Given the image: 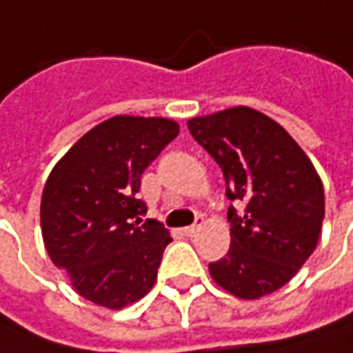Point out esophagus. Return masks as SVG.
<instances>
[{"mask_svg":"<svg viewBox=\"0 0 353 353\" xmlns=\"http://www.w3.org/2000/svg\"><path fill=\"white\" fill-rule=\"evenodd\" d=\"M201 226H203V216H197V221H195V225L185 226V228H183V234H185V236H193V234H195V232L199 230Z\"/></svg>","mask_w":353,"mask_h":353,"instance_id":"obj_1","label":"esophagus"}]
</instances>
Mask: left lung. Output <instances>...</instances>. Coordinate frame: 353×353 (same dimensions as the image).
Returning a JSON list of instances; mask_svg holds the SVG:
<instances>
[{"instance_id":"8db88e82","label":"left lung","mask_w":353,"mask_h":353,"mask_svg":"<svg viewBox=\"0 0 353 353\" xmlns=\"http://www.w3.org/2000/svg\"><path fill=\"white\" fill-rule=\"evenodd\" d=\"M191 137L221 165L230 248L209 263L219 285L240 299L274 293L316 248L324 189L314 165L285 128L250 107L189 119Z\"/></svg>"}]
</instances>
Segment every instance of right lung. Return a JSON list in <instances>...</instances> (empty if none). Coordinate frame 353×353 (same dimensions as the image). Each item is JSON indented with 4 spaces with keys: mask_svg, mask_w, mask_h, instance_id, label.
<instances>
[{
    "mask_svg": "<svg viewBox=\"0 0 353 353\" xmlns=\"http://www.w3.org/2000/svg\"><path fill=\"white\" fill-rule=\"evenodd\" d=\"M177 134L170 119L113 117L85 132L48 176L44 246L95 305L123 309L152 289L172 238L154 219L140 225L146 203L137 193L144 170Z\"/></svg>",
    "mask_w": 353,
    "mask_h": 353,
    "instance_id": "1",
    "label": "right lung"
}]
</instances>
